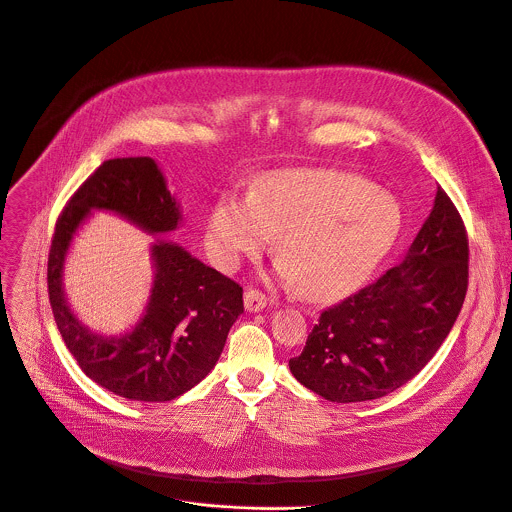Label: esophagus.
<instances>
[{
  "instance_id": "obj_1",
  "label": "esophagus",
  "mask_w": 512,
  "mask_h": 512,
  "mask_svg": "<svg viewBox=\"0 0 512 512\" xmlns=\"http://www.w3.org/2000/svg\"><path fill=\"white\" fill-rule=\"evenodd\" d=\"M267 306L265 294H261L259 289H247L245 291V308L247 312H261Z\"/></svg>"
}]
</instances>
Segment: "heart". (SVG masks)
<instances>
[{"instance_id": "heart-1", "label": "heart", "mask_w": 512, "mask_h": 512, "mask_svg": "<svg viewBox=\"0 0 512 512\" xmlns=\"http://www.w3.org/2000/svg\"><path fill=\"white\" fill-rule=\"evenodd\" d=\"M401 227L395 198L358 176L285 170L257 180L251 196L225 194L208 216L206 249L237 269L271 235L279 275L308 298H332L356 285L387 255Z\"/></svg>"}]
</instances>
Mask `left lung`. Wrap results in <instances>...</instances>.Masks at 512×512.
<instances>
[{
  "label": "left lung",
  "mask_w": 512,
  "mask_h": 512,
  "mask_svg": "<svg viewBox=\"0 0 512 512\" xmlns=\"http://www.w3.org/2000/svg\"><path fill=\"white\" fill-rule=\"evenodd\" d=\"M468 289V237L437 188L405 259L324 310L289 371L334 403L385 397L411 381L450 334Z\"/></svg>",
  "instance_id": "left-lung-1"
}]
</instances>
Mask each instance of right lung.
Masks as SVG:
<instances>
[{
  "label": "right lung",
  "instance_id": "right-lung-1",
  "mask_svg": "<svg viewBox=\"0 0 512 512\" xmlns=\"http://www.w3.org/2000/svg\"><path fill=\"white\" fill-rule=\"evenodd\" d=\"M93 210L113 212L150 235L178 229L182 212L152 158L103 162L58 216L48 255V294L56 326L83 373L103 389L145 403H164L198 385L221 356L243 314V287L156 237L154 281L139 322L123 334H99L70 310L64 261Z\"/></svg>",
  "mask_w": 512,
  "mask_h": 512
}]
</instances>
